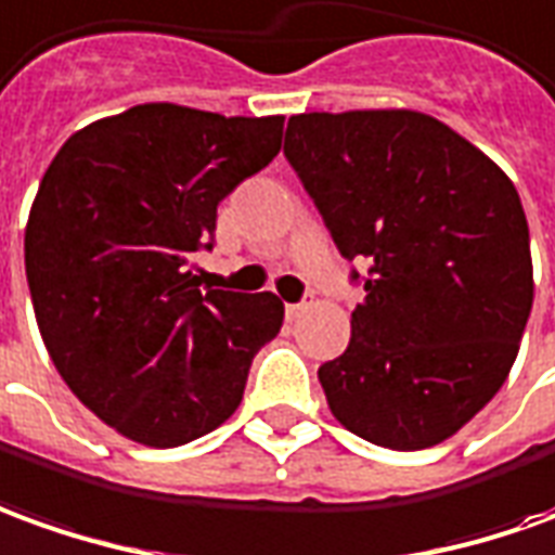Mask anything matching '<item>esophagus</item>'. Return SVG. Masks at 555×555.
<instances>
[{
    "label": "esophagus",
    "mask_w": 555,
    "mask_h": 555,
    "mask_svg": "<svg viewBox=\"0 0 555 555\" xmlns=\"http://www.w3.org/2000/svg\"><path fill=\"white\" fill-rule=\"evenodd\" d=\"M305 308H308V301H305V299H301V301H289V305H286V317L293 320V317H299L301 311H305Z\"/></svg>",
    "instance_id": "34e87169"
}]
</instances>
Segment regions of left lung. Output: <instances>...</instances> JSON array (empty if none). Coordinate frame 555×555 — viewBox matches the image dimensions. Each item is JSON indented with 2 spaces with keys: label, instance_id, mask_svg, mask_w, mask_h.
<instances>
[{
  "label": "left lung",
  "instance_id": "left-lung-1",
  "mask_svg": "<svg viewBox=\"0 0 555 555\" xmlns=\"http://www.w3.org/2000/svg\"><path fill=\"white\" fill-rule=\"evenodd\" d=\"M284 156L344 259H369L350 344L317 372L332 414L377 447L441 444L502 389L532 311L517 186L420 111L296 114Z\"/></svg>",
  "mask_w": 555,
  "mask_h": 555
}]
</instances>
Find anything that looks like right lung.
<instances>
[{
  "label": "right lung",
  "mask_w": 555,
  "mask_h": 555,
  "mask_svg": "<svg viewBox=\"0 0 555 555\" xmlns=\"http://www.w3.org/2000/svg\"><path fill=\"white\" fill-rule=\"evenodd\" d=\"M281 135L284 117L151 102L83 126L38 183L23 241L38 332L68 389L139 444L227 423L284 326L278 296L214 289L193 269L217 205Z\"/></svg>",
  "instance_id": "1"
}]
</instances>
